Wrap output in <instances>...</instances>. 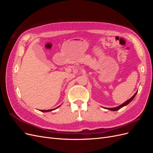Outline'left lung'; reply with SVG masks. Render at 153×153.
Masks as SVG:
<instances>
[{
	"instance_id": "obj_1",
	"label": "left lung",
	"mask_w": 153,
	"mask_h": 153,
	"mask_svg": "<svg viewBox=\"0 0 153 153\" xmlns=\"http://www.w3.org/2000/svg\"><path fill=\"white\" fill-rule=\"evenodd\" d=\"M137 92H136V93L131 97V98L130 99L128 100V101H126V102L124 103L123 104H122V105H119V106H117V107H115V108H106V109H108V110H113V111H116V110H118L119 109H120L121 108L123 107V106H126V105H127L128 103H130L131 101H132V100H133L134 98H135V95H136V94H137Z\"/></svg>"
}]
</instances>
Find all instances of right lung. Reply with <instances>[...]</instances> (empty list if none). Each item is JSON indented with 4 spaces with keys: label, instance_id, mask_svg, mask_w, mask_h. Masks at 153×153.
<instances>
[{
    "label": "right lung",
    "instance_id": "right-lung-1",
    "mask_svg": "<svg viewBox=\"0 0 153 153\" xmlns=\"http://www.w3.org/2000/svg\"><path fill=\"white\" fill-rule=\"evenodd\" d=\"M59 107V106H58ZM54 109H55V108H53V109H51V110H41V112H50V111H51V110H54Z\"/></svg>",
    "mask_w": 153,
    "mask_h": 153
}]
</instances>
